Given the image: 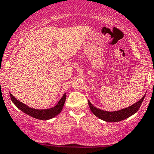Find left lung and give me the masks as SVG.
I'll return each instance as SVG.
<instances>
[{
	"label": "left lung",
	"instance_id": "8db88e82",
	"mask_svg": "<svg viewBox=\"0 0 154 154\" xmlns=\"http://www.w3.org/2000/svg\"><path fill=\"white\" fill-rule=\"evenodd\" d=\"M145 96V95L140 100L137 101L134 104H133V105L130 106V107H127V108L122 109V110H119L113 112L105 111V110H102L101 109L97 108V107H94L89 100L88 104L90 106V108L92 112L95 116L99 117L100 119L104 120V121L107 122H116L122 121V120H124L125 119L131 116L134 115V113H136L139 109V107H140Z\"/></svg>",
	"mask_w": 154,
	"mask_h": 154
}]
</instances>
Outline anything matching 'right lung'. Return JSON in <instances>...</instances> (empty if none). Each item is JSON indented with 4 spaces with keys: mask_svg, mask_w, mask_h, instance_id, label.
I'll use <instances>...</instances> for the list:
<instances>
[{
    "mask_svg": "<svg viewBox=\"0 0 154 154\" xmlns=\"http://www.w3.org/2000/svg\"><path fill=\"white\" fill-rule=\"evenodd\" d=\"M10 98L12 102L15 104V105L16 106L18 109H20L21 111L25 112V113H26L27 115L33 117V118L37 119L48 120L53 118V117H55V116H57L58 114H59L60 112H61L63 107H64V102H65L66 100V93H64V94L63 95L61 99H60V101H58V104H57L55 107L50 109H45V110H36V109H33L31 108V107H29L28 106H26V104L20 102V101H19L18 100V99H15V96H12L11 93Z\"/></svg>",
    "mask_w": 154,
    "mask_h": 154,
    "instance_id": "obj_1",
    "label": "right lung"
}]
</instances>
